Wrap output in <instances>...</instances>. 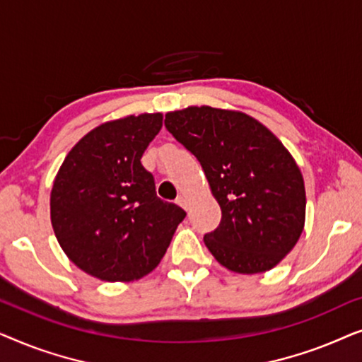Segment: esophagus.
<instances>
[{
  "mask_svg": "<svg viewBox=\"0 0 362 362\" xmlns=\"http://www.w3.org/2000/svg\"><path fill=\"white\" fill-rule=\"evenodd\" d=\"M177 204H180L181 207H185V209H187V201H186V197L185 196H180L177 197Z\"/></svg>",
  "mask_w": 362,
  "mask_h": 362,
  "instance_id": "34e87169",
  "label": "esophagus"
}]
</instances>
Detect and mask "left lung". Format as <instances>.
<instances>
[{"label": "left lung", "instance_id": "left-lung-1", "mask_svg": "<svg viewBox=\"0 0 362 362\" xmlns=\"http://www.w3.org/2000/svg\"><path fill=\"white\" fill-rule=\"evenodd\" d=\"M165 127L201 163L222 219L204 244L235 274L274 269L305 227V181L279 138L250 115L207 105L168 112Z\"/></svg>", "mask_w": 362, "mask_h": 362}]
</instances>
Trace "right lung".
I'll return each instance as SVG.
<instances>
[{
    "label": "right lung",
    "mask_w": 362,
    "mask_h": 362,
    "mask_svg": "<svg viewBox=\"0 0 362 362\" xmlns=\"http://www.w3.org/2000/svg\"><path fill=\"white\" fill-rule=\"evenodd\" d=\"M163 113L102 123L76 143L51 191L59 245L86 274L133 281L155 270L186 212L156 196L141 156Z\"/></svg>",
    "instance_id": "obj_1"
}]
</instances>
